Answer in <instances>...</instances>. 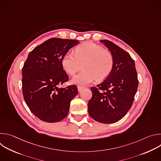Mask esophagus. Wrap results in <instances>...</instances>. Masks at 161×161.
<instances>
[{"instance_id": "34e87169", "label": "esophagus", "mask_w": 161, "mask_h": 161, "mask_svg": "<svg viewBox=\"0 0 161 161\" xmlns=\"http://www.w3.org/2000/svg\"><path fill=\"white\" fill-rule=\"evenodd\" d=\"M83 89V86H78V92H81Z\"/></svg>"}]
</instances>
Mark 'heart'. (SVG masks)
I'll use <instances>...</instances> for the list:
<instances>
[{"label": "heart", "instance_id": "heart-1", "mask_svg": "<svg viewBox=\"0 0 161 161\" xmlns=\"http://www.w3.org/2000/svg\"><path fill=\"white\" fill-rule=\"evenodd\" d=\"M61 64L66 73L70 75L79 70L81 65L83 71L75 75L71 82L84 86L95 79L97 81L106 79L113 70L114 57L110 51L101 46L86 42L76 47L75 53H65L62 58Z\"/></svg>", "mask_w": 161, "mask_h": 161}]
</instances>
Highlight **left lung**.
Returning a JSON list of instances; mask_svg holds the SVG:
<instances>
[{
	"label": "left lung",
	"instance_id": "left-lung-1",
	"mask_svg": "<svg viewBox=\"0 0 161 161\" xmlns=\"http://www.w3.org/2000/svg\"><path fill=\"white\" fill-rule=\"evenodd\" d=\"M100 41L112 53L114 65L108 78L90 88L92 97L88 103V111L96 121L112 124L122 119L131 108L138 80L130 55L110 41Z\"/></svg>",
	"mask_w": 161,
	"mask_h": 161
}]
</instances>
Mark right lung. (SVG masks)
<instances>
[{"label":"right lung","instance_id":"right-lung-1","mask_svg":"<svg viewBox=\"0 0 161 161\" xmlns=\"http://www.w3.org/2000/svg\"><path fill=\"white\" fill-rule=\"evenodd\" d=\"M78 44V40L51 38L29 53L22 68L24 100L31 112L44 122H57L66 117L71 100L78 94L76 85L58 87L69 80L62 58Z\"/></svg>","mask_w":161,"mask_h":161}]
</instances>
